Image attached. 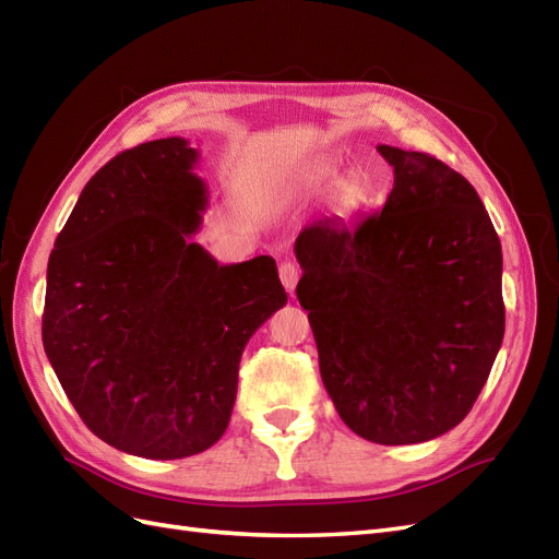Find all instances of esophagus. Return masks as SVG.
<instances>
[{
    "label": "esophagus",
    "mask_w": 559,
    "mask_h": 559,
    "mask_svg": "<svg viewBox=\"0 0 559 559\" xmlns=\"http://www.w3.org/2000/svg\"><path fill=\"white\" fill-rule=\"evenodd\" d=\"M298 277H300V270H298V265H296V263H292V261H284V263L280 265V280H282V284H284V289L289 292V294H294V292H296Z\"/></svg>",
    "instance_id": "34e87169"
}]
</instances>
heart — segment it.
I'll return each instance as SVG.
<instances>
[{
	"label": "heart",
	"instance_id": "b5f03b06",
	"mask_svg": "<svg viewBox=\"0 0 559 559\" xmlns=\"http://www.w3.org/2000/svg\"><path fill=\"white\" fill-rule=\"evenodd\" d=\"M335 175H337V167L333 163L312 165L306 173H302L300 189L306 193L317 195L331 183L329 195H326L329 210L335 216H341L347 222V218L359 216L361 212L368 210L370 200H373V189H370L368 179L357 170L345 173L337 179H335Z\"/></svg>",
	"mask_w": 559,
	"mask_h": 559
}]
</instances>
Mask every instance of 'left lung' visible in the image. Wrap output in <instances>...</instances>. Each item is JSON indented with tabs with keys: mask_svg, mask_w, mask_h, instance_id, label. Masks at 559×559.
Segmentation results:
<instances>
[{
	"mask_svg": "<svg viewBox=\"0 0 559 559\" xmlns=\"http://www.w3.org/2000/svg\"><path fill=\"white\" fill-rule=\"evenodd\" d=\"M380 214L314 222L294 251L319 373L345 425L380 445L425 443L468 415L503 341L501 242L476 189L419 151Z\"/></svg>",
	"mask_w": 559,
	"mask_h": 559,
	"instance_id": "obj_1",
	"label": "left lung"
}]
</instances>
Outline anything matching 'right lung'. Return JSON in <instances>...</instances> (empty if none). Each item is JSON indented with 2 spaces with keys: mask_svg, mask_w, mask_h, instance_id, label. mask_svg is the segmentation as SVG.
I'll use <instances>...</instances> for the list:
<instances>
[{
  "mask_svg": "<svg viewBox=\"0 0 559 559\" xmlns=\"http://www.w3.org/2000/svg\"><path fill=\"white\" fill-rule=\"evenodd\" d=\"M183 138L111 158L81 191L46 270V357L116 450L181 460L224 436L245 345L286 306L273 257L218 265L191 238L207 207Z\"/></svg>",
  "mask_w": 559,
  "mask_h": 559,
  "instance_id": "1",
  "label": "right lung"
}]
</instances>
